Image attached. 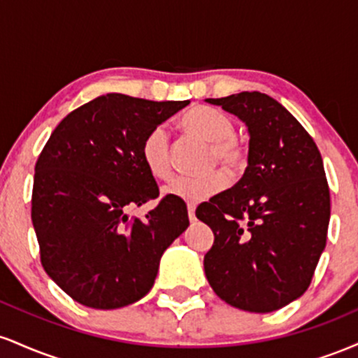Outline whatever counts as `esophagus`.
I'll return each mask as SVG.
<instances>
[{"label": "esophagus", "mask_w": 358, "mask_h": 358, "mask_svg": "<svg viewBox=\"0 0 358 358\" xmlns=\"http://www.w3.org/2000/svg\"><path fill=\"white\" fill-rule=\"evenodd\" d=\"M188 219L190 222H195L196 217H195V205H188Z\"/></svg>", "instance_id": "1"}]
</instances>
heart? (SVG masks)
I'll list each match as a JSON object with an SVG mask.
<instances>
[{
  "mask_svg": "<svg viewBox=\"0 0 358 358\" xmlns=\"http://www.w3.org/2000/svg\"><path fill=\"white\" fill-rule=\"evenodd\" d=\"M183 129L192 136L202 139L212 145L208 156V168L215 165L225 175L236 176L245 166V150L234 138V122L227 114L208 106H195L182 119ZM141 158L146 170L155 178L168 180L173 173L170 155V134L166 127L156 126L146 134L141 145ZM220 171H210L203 176H178L165 187L168 196L183 200V202L199 203L215 195L225 187V176Z\"/></svg>",
  "mask_w": 358,
  "mask_h": 358,
  "instance_id": "obj_1",
  "label": "heart"
}]
</instances>
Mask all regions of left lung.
Listing matches in <instances>:
<instances>
[{
	"label": "left lung",
	"mask_w": 358,
	"mask_h": 358,
	"mask_svg": "<svg viewBox=\"0 0 358 358\" xmlns=\"http://www.w3.org/2000/svg\"><path fill=\"white\" fill-rule=\"evenodd\" d=\"M205 101L239 117L249 133L242 178L196 207V219L213 232L205 276L231 306L269 313L305 293L327 244L322 155L296 117L266 94Z\"/></svg>",
	"instance_id": "left-lung-1"
}]
</instances>
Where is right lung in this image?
<instances>
[{"label": "right lung", "mask_w": 358, "mask_h": 358, "mask_svg": "<svg viewBox=\"0 0 358 358\" xmlns=\"http://www.w3.org/2000/svg\"><path fill=\"white\" fill-rule=\"evenodd\" d=\"M188 104L106 94L62 119L40 153L31 222L42 266L80 305L139 301L190 225L183 200L168 195L145 219L127 215L159 195L141 158L146 134Z\"/></svg>", "instance_id": "obj_1"}]
</instances>
